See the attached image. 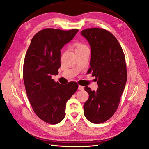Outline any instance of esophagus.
<instances>
[{
  "label": "esophagus",
  "mask_w": 149,
  "mask_h": 149,
  "mask_svg": "<svg viewBox=\"0 0 149 149\" xmlns=\"http://www.w3.org/2000/svg\"><path fill=\"white\" fill-rule=\"evenodd\" d=\"M84 86H81V85L79 86V90H84Z\"/></svg>",
  "instance_id": "esophagus-1"
}]
</instances>
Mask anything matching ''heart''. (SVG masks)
<instances>
[{"label":"heart","mask_w":149,"mask_h":149,"mask_svg":"<svg viewBox=\"0 0 149 149\" xmlns=\"http://www.w3.org/2000/svg\"><path fill=\"white\" fill-rule=\"evenodd\" d=\"M75 46H76V49H81L87 47L86 45H85L84 44H83L82 43H77Z\"/></svg>","instance_id":"heart-1"}]
</instances>
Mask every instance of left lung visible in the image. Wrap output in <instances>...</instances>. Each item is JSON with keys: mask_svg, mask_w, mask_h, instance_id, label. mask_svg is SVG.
Instances as JSON below:
<instances>
[{"mask_svg": "<svg viewBox=\"0 0 149 149\" xmlns=\"http://www.w3.org/2000/svg\"><path fill=\"white\" fill-rule=\"evenodd\" d=\"M81 34L91 48L87 74L92 73L98 84L96 91L85 87L89 99L84 104V114L91 123L99 124L111 118L119 106L127 80L125 56L119 42L107 30L91 28Z\"/></svg>", "mask_w": 149, "mask_h": 149, "instance_id": "8db88e82", "label": "left lung"}]
</instances>
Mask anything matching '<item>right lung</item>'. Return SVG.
<instances>
[{"instance_id": "add662e5", "label": "right lung", "mask_w": 149, "mask_h": 149, "mask_svg": "<svg viewBox=\"0 0 149 149\" xmlns=\"http://www.w3.org/2000/svg\"><path fill=\"white\" fill-rule=\"evenodd\" d=\"M78 31L42 29L33 36L26 53L23 80L26 94L34 112L46 123L55 125L63 120L66 102L78 89L75 82L62 85L52 79L61 66L60 49Z\"/></svg>"}]
</instances>
